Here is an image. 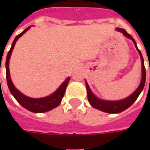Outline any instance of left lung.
Here are the masks:
<instances>
[{
	"instance_id": "obj_1",
	"label": "left lung",
	"mask_w": 150,
	"mask_h": 150,
	"mask_svg": "<svg viewBox=\"0 0 150 150\" xmlns=\"http://www.w3.org/2000/svg\"><path fill=\"white\" fill-rule=\"evenodd\" d=\"M117 30L121 32L125 36H126L129 38H131L132 40V42L135 45L136 48L137 50V51L140 54V56H141V59H142V82L140 83V86L138 87V88L133 93H132L131 96H129V97L126 98L125 100H122L119 101H107V100H100V99H98L97 97H96L94 96V94L91 92V89L88 86V83L86 81V87H87V91H88V99L89 103L91 104V105L95 108L96 109H99V110L103 111V112H105L108 113H119L123 111H125V109H127L128 108H129L131 105H132L134 102L136 101V100L137 99V97L139 96V95L141 94V92L143 90V88L145 87V78H146V73H145V65H144V59H143V57H142V54L140 50L137 48V43H136L135 40L133 39V38L129 34H128L125 30L123 29H117Z\"/></svg>"
}]
</instances>
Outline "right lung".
<instances>
[{"label": "right lung", "instance_id": "add662e5", "mask_svg": "<svg viewBox=\"0 0 150 150\" xmlns=\"http://www.w3.org/2000/svg\"><path fill=\"white\" fill-rule=\"evenodd\" d=\"M30 28L29 26L26 28L22 33L18 34L17 37L15 38L13 42L12 43V46L9 51H8V54H7V58H6V62H5V67H6V79H7V84H8V89L11 92V94L14 96L16 100L18 101L19 104H21V106L25 108V109L30 111L32 112L35 113H42L45 112H48V111L52 110L53 108L58 107L63 97V96L65 94L66 88L67 86V83H69L70 80V77L66 79L65 81L62 83V84L58 88V90L53 93L49 96H46L45 98H40V99H34V98H30L25 96V95L21 93L20 91L17 90L13 84L10 79V75H9V69H8V63H9V59L11 56L12 51L13 50V47L15 46V43L18 41L19 38L22 36L23 34L26 32V31Z\"/></svg>", "mask_w": 150, "mask_h": 150}]
</instances>
